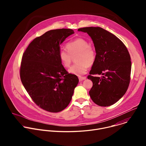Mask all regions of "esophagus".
<instances>
[{
  "mask_svg": "<svg viewBox=\"0 0 146 146\" xmlns=\"http://www.w3.org/2000/svg\"><path fill=\"white\" fill-rule=\"evenodd\" d=\"M79 81H82L83 80H86V77H79Z\"/></svg>",
  "mask_w": 146,
  "mask_h": 146,
  "instance_id": "1",
  "label": "esophagus"
}]
</instances>
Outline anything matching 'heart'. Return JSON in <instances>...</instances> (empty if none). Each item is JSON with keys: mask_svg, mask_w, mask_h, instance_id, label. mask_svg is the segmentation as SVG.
<instances>
[{"mask_svg": "<svg viewBox=\"0 0 146 146\" xmlns=\"http://www.w3.org/2000/svg\"><path fill=\"white\" fill-rule=\"evenodd\" d=\"M68 51L60 50L59 52V59L61 64L65 68H69L72 63V57L77 54L76 62L68 72L72 74L81 76L87 72L89 66H92L96 58L94 49L89 46L88 41L83 38H77L66 44Z\"/></svg>", "mask_w": 146, "mask_h": 146, "instance_id": "obj_1", "label": "heart"}]
</instances>
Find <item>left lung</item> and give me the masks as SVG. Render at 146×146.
I'll return each instance as SVG.
<instances>
[{
  "mask_svg": "<svg viewBox=\"0 0 146 146\" xmlns=\"http://www.w3.org/2000/svg\"><path fill=\"white\" fill-rule=\"evenodd\" d=\"M78 31L87 33L94 44L96 58L88 78L93 86L89 92L92 101L100 106H110L126 93L130 82L129 53L117 37L100 27H86ZM100 75L101 78L92 75Z\"/></svg>",
  "mask_w": 146,
  "mask_h": 146,
  "instance_id": "1",
  "label": "left lung"
}]
</instances>
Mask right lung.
<instances>
[{
    "mask_svg": "<svg viewBox=\"0 0 146 146\" xmlns=\"http://www.w3.org/2000/svg\"><path fill=\"white\" fill-rule=\"evenodd\" d=\"M71 29L51 30L35 38L23 55L20 77L27 92L37 106L58 113L70 103L78 77L68 73L59 59L60 46Z\"/></svg>",
    "mask_w": 146,
    "mask_h": 146,
    "instance_id": "obj_1",
    "label": "right lung"
}]
</instances>
